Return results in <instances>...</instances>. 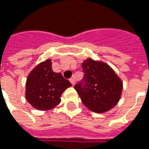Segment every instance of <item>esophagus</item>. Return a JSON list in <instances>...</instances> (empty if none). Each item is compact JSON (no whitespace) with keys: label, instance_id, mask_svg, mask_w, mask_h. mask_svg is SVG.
<instances>
[{"label":"esophagus","instance_id":"obj_1","mask_svg":"<svg viewBox=\"0 0 149 149\" xmlns=\"http://www.w3.org/2000/svg\"><path fill=\"white\" fill-rule=\"evenodd\" d=\"M70 83L72 84V86H74V84H75V81H74V79H70Z\"/></svg>","mask_w":149,"mask_h":149}]
</instances>
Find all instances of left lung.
<instances>
[{
    "instance_id": "obj_1",
    "label": "left lung",
    "mask_w": 149,
    "mask_h": 149,
    "mask_svg": "<svg viewBox=\"0 0 149 149\" xmlns=\"http://www.w3.org/2000/svg\"><path fill=\"white\" fill-rule=\"evenodd\" d=\"M83 81L76 84L74 89L81 102L96 113L108 111L120 100L123 81L110 66L87 58L81 63Z\"/></svg>"
}]
</instances>
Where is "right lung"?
I'll return each instance as SVG.
<instances>
[{"mask_svg":"<svg viewBox=\"0 0 149 149\" xmlns=\"http://www.w3.org/2000/svg\"><path fill=\"white\" fill-rule=\"evenodd\" d=\"M71 84L52 69L51 60H45L31 70L26 82V99L37 110L48 111L61 101V95Z\"/></svg>","mask_w":149,"mask_h":149,"instance_id":"add662e5","label":"right lung"}]
</instances>
